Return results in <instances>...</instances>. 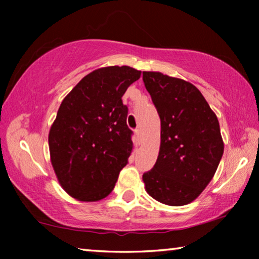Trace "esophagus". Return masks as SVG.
Instances as JSON below:
<instances>
[{
	"mask_svg": "<svg viewBox=\"0 0 259 259\" xmlns=\"http://www.w3.org/2000/svg\"><path fill=\"white\" fill-rule=\"evenodd\" d=\"M135 134H136V136H137L138 143L140 144V143H142V140H143V138H142V131H140V129H136L135 130Z\"/></svg>",
	"mask_w": 259,
	"mask_h": 259,
	"instance_id": "esophagus-1",
	"label": "esophagus"
}]
</instances>
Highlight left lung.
<instances>
[{
	"mask_svg": "<svg viewBox=\"0 0 259 259\" xmlns=\"http://www.w3.org/2000/svg\"><path fill=\"white\" fill-rule=\"evenodd\" d=\"M143 81L161 120V145L145 190L161 203L185 205L207 187L224 153L216 114L192 83L160 72Z\"/></svg>",
	"mask_w": 259,
	"mask_h": 259,
	"instance_id": "left-lung-1",
	"label": "left lung"
}]
</instances>
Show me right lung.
Listing matches in <instances>:
<instances>
[{
	"mask_svg": "<svg viewBox=\"0 0 259 259\" xmlns=\"http://www.w3.org/2000/svg\"><path fill=\"white\" fill-rule=\"evenodd\" d=\"M142 72L129 66L98 68L64 98L49 131L51 164L61 187L83 202L113 191L133 151L122 96Z\"/></svg>",
	"mask_w": 259,
	"mask_h": 259,
	"instance_id": "1",
	"label": "right lung"
}]
</instances>
